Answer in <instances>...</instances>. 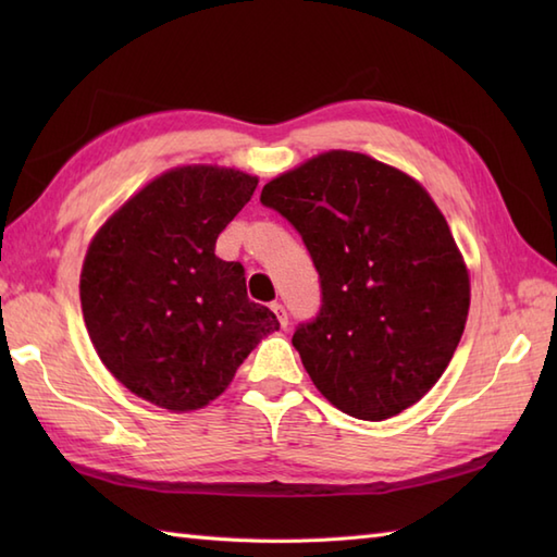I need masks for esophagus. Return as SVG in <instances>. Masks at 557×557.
<instances>
[{
  "mask_svg": "<svg viewBox=\"0 0 557 557\" xmlns=\"http://www.w3.org/2000/svg\"><path fill=\"white\" fill-rule=\"evenodd\" d=\"M272 311H275V315H277V321H280V325L282 327H287V311H285V306L282 304H272Z\"/></svg>",
  "mask_w": 557,
  "mask_h": 557,
  "instance_id": "esophagus-1",
  "label": "esophagus"
}]
</instances>
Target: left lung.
I'll return each instance as SVG.
<instances>
[{"mask_svg":"<svg viewBox=\"0 0 557 557\" xmlns=\"http://www.w3.org/2000/svg\"><path fill=\"white\" fill-rule=\"evenodd\" d=\"M321 275L323 306L292 337L330 405L385 421L429 393L465 333L471 282L447 220L393 164L327 150L263 186Z\"/></svg>","mask_w":557,"mask_h":557,"instance_id":"1","label":"left lung"}]
</instances>
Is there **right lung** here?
<instances>
[{
    "label": "right lung",
    "mask_w": 557,
    "mask_h": 557,
    "mask_svg": "<svg viewBox=\"0 0 557 557\" xmlns=\"http://www.w3.org/2000/svg\"><path fill=\"white\" fill-rule=\"evenodd\" d=\"M258 176L182 164L124 200L92 234L81 309L100 361L140 399L174 413L208 407L270 333L275 313L248 301L242 263L215 256L220 232Z\"/></svg>",
    "instance_id": "add662e5"
}]
</instances>
